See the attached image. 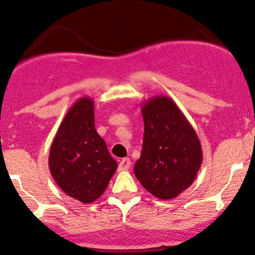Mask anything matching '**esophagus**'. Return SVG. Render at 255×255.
<instances>
[{
	"label": "esophagus",
	"instance_id": "34e87169",
	"mask_svg": "<svg viewBox=\"0 0 255 255\" xmlns=\"http://www.w3.org/2000/svg\"><path fill=\"white\" fill-rule=\"evenodd\" d=\"M129 167H130V159L129 158H122L121 161H120V164H119L120 170H127V169H129Z\"/></svg>",
	"mask_w": 255,
	"mask_h": 255
}]
</instances>
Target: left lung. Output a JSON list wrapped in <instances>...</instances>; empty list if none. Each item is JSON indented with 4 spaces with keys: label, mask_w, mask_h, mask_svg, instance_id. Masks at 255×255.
<instances>
[{
    "label": "left lung",
    "mask_w": 255,
    "mask_h": 255,
    "mask_svg": "<svg viewBox=\"0 0 255 255\" xmlns=\"http://www.w3.org/2000/svg\"><path fill=\"white\" fill-rule=\"evenodd\" d=\"M144 140L134 174L151 195L172 200L194 183L202 147L194 127L172 98L156 96L142 103Z\"/></svg>",
    "instance_id": "obj_1"
}]
</instances>
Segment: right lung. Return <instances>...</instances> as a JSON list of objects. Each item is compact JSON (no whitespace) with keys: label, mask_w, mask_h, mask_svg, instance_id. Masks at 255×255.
<instances>
[{"label":"right lung","mask_w":255,"mask_h":255,"mask_svg":"<svg viewBox=\"0 0 255 255\" xmlns=\"http://www.w3.org/2000/svg\"><path fill=\"white\" fill-rule=\"evenodd\" d=\"M49 170L58 186L82 203L98 200L117 169L94 126V102L82 97L61 121L53 139Z\"/></svg>","instance_id":"1"}]
</instances>
